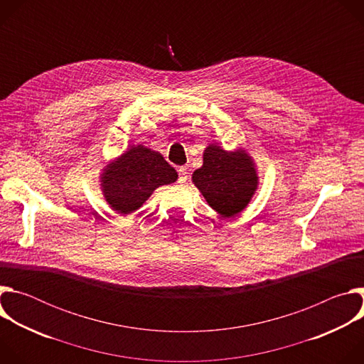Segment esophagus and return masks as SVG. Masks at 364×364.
Segmentation results:
<instances>
[{"mask_svg": "<svg viewBox=\"0 0 364 364\" xmlns=\"http://www.w3.org/2000/svg\"><path fill=\"white\" fill-rule=\"evenodd\" d=\"M187 167H180L178 168V181L180 183H184V181H187Z\"/></svg>", "mask_w": 364, "mask_h": 364, "instance_id": "1", "label": "esophagus"}]
</instances>
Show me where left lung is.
<instances>
[{
  "label": "left lung",
  "mask_w": 364,
  "mask_h": 364,
  "mask_svg": "<svg viewBox=\"0 0 364 364\" xmlns=\"http://www.w3.org/2000/svg\"><path fill=\"white\" fill-rule=\"evenodd\" d=\"M191 178L205 201L223 218L239 215L257 188V174L249 154L242 148L229 152L215 144L204 149L203 166Z\"/></svg>",
  "instance_id": "left-lung-1"
}]
</instances>
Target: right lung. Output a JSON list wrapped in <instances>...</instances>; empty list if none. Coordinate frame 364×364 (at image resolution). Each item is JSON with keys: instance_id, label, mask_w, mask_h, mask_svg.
<instances>
[{"instance_id": "right-lung-1", "label": "right lung", "mask_w": 364, "mask_h": 364, "mask_svg": "<svg viewBox=\"0 0 364 364\" xmlns=\"http://www.w3.org/2000/svg\"><path fill=\"white\" fill-rule=\"evenodd\" d=\"M177 177V171L160 152L134 145L103 168L100 187L115 212L129 215L139 209L155 188L174 183Z\"/></svg>"}]
</instances>
